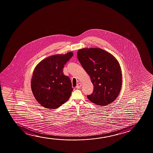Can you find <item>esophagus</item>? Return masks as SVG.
<instances>
[{
	"label": "esophagus",
	"mask_w": 153,
	"mask_h": 153,
	"mask_svg": "<svg viewBox=\"0 0 153 153\" xmlns=\"http://www.w3.org/2000/svg\"><path fill=\"white\" fill-rule=\"evenodd\" d=\"M81 85H82V84L81 83H79L78 84H77V85L76 86V88H80L81 87Z\"/></svg>",
	"instance_id": "34e87169"
}]
</instances>
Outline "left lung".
<instances>
[{"label": "left lung", "mask_w": 153, "mask_h": 153, "mask_svg": "<svg viewBox=\"0 0 153 153\" xmlns=\"http://www.w3.org/2000/svg\"><path fill=\"white\" fill-rule=\"evenodd\" d=\"M77 56L94 86L88 99L97 105H108L114 102L122 83L121 67L115 58L100 48L79 50Z\"/></svg>", "instance_id": "obj_1"}]
</instances>
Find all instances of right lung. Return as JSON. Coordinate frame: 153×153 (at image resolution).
Returning a JSON list of instances; mask_svg holds the SVG:
<instances>
[{
	"mask_svg": "<svg viewBox=\"0 0 153 153\" xmlns=\"http://www.w3.org/2000/svg\"><path fill=\"white\" fill-rule=\"evenodd\" d=\"M72 52L49 56L36 67L31 82L33 94L48 109H55L67 102L73 91L70 78L63 73Z\"/></svg>",
	"mask_w": 153,
	"mask_h": 153,
	"instance_id": "right-lung-1",
	"label": "right lung"
}]
</instances>
